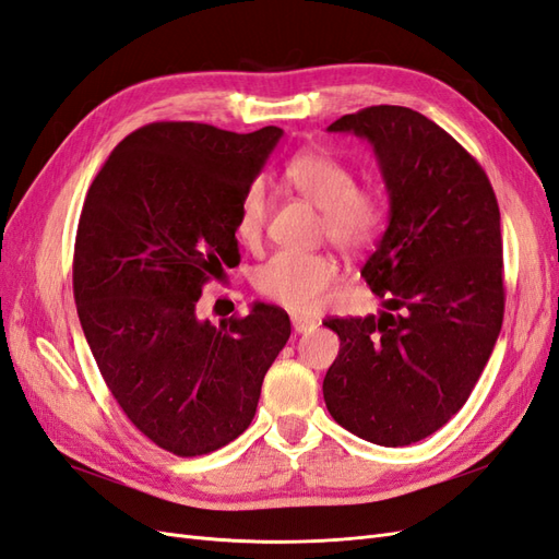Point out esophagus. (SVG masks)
<instances>
[{
    "instance_id": "obj_1",
    "label": "esophagus",
    "mask_w": 559,
    "mask_h": 559,
    "mask_svg": "<svg viewBox=\"0 0 559 559\" xmlns=\"http://www.w3.org/2000/svg\"><path fill=\"white\" fill-rule=\"evenodd\" d=\"M290 321H293L295 333H307V331H311V328H317V321H313L311 317H297L295 313Z\"/></svg>"
}]
</instances>
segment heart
Returning a JSON list of instances; mask_svg holds the SVG:
<instances>
[{"label": "heart", "mask_w": 559, "mask_h": 559, "mask_svg": "<svg viewBox=\"0 0 559 559\" xmlns=\"http://www.w3.org/2000/svg\"><path fill=\"white\" fill-rule=\"evenodd\" d=\"M283 179L307 203L321 210L319 234L345 254H361L380 240L388 226V200L370 183H356L354 169L323 151L293 155ZM269 214L264 181H252L240 195L236 236L246 246L262 240ZM340 276L335 257L325 252H276L254 269L257 293L290 311L309 313L323 305Z\"/></svg>", "instance_id": "obj_1"}]
</instances>
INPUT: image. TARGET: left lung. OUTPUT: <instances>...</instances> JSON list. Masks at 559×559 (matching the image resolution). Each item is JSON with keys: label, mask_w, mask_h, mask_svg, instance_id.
Segmentation results:
<instances>
[{"label": "left lung", "mask_w": 559, "mask_h": 559, "mask_svg": "<svg viewBox=\"0 0 559 559\" xmlns=\"http://www.w3.org/2000/svg\"><path fill=\"white\" fill-rule=\"evenodd\" d=\"M328 132L370 141L390 224L361 269L384 309L323 321L340 337L323 399L352 435L408 447L463 408L503 325L498 200L475 157L418 110L370 106Z\"/></svg>", "instance_id": "left-lung-1"}]
</instances>
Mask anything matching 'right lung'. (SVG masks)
Instances as JSON below:
<instances>
[{
    "instance_id": "obj_1",
    "label": "right lung",
    "mask_w": 559,
    "mask_h": 559,
    "mask_svg": "<svg viewBox=\"0 0 559 559\" xmlns=\"http://www.w3.org/2000/svg\"><path fill=\"white\" fill-rule=\"evenodd\" d=\"M281 136L151 122L118 143L84 198L73 257L84 337L124 416L181 457L246 432L290 337L274 305L219 325L198 317L203 285L240 262V195Z\"/></svg>"
}]
</instances>
